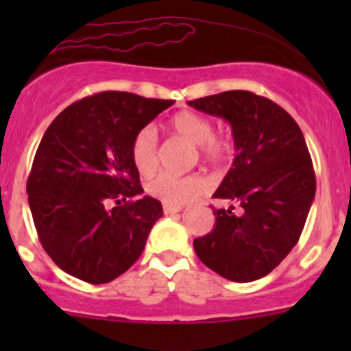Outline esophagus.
<instances>
[{"label":"esophagus","instance_id":"obj_1","mask_svg":"<svg viewBox=\"0 0 351 351\" xmlns=\"http://www.w3.org/2000/svg\"><path fill=\"white\" fill-rule=\"evenodd\" d=\"M183 206H180V204H163V211L165 215H175V213H180Z\"/></svg>","mask_w":351,"mask_h":351}]
</instances>
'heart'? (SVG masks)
Returning <instances> with one entry per match:
<instances>
[{"label":"heart","mask_w":351,"mask_h":351,"mask_svg":"<svg viewBox=\"0 0 351 351\" xmlns=\"http://www.w3.org/2000/svg\"><path fill=\"white\" fill-rule=\"evenodd\" d=\"M168 128L191 145H196L204 160L211 165L226 162L232 152V145L226 136L215 135L213 122L208 117L191 110L178 112L168 120ZM134 167L142 175H150L158 165L156 135L152 127H145L134 136L130 145ZM206 189V180L201 175L173 176L162 173L147 183V193L167 204H184L195 199Z\"/></svg>","instance_id":"1"}]
</instances>
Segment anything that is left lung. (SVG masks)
<instances>
[{"label": "left lung", "instance_id": "obj_1", "mask_svg": "<svg viewBox=\"0 0 351 351\" xmlns=\"http://www.w3.org/2000/svg\"><path fill=\"white\" fill-rule=\"evenodd\" d=\"M188 106L231 125L236 156L213 196L239 204L213 209L215 229L193 241L196 256L232 282L267 276L297 244L315 198L304 134L272 100L229 90Z\"/></svg>", "mask_w": 351, "mask_h": 351}]
</instances>
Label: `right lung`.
Masks as SVG:
<instances>
[{
  "label": "right lung",
  "mask_w": 351,
  "mask_h": 351,
  "mask_svg": "<svg viewBox=\"0 0 351 351\" xmlns=\"http://www.w3.org/2000/svg\"><path fill=\"white\" fill-rule=\"evenodd\" d=\"M173 104L100 92L64 108L47 127L26 189L39 241L64 272L107 284L142 256L163 208L140 196L130 145Z\"/></svg>",
  "instance_id": "right-lung-1"
}]
</instances>
